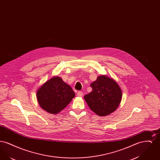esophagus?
Returning a JSON list of instances; mask_svg holds the SVG:
<instances>
[{
    "label": "esophagus",
    "mask_w": 160,
    "mask_h": 160,
    "mask_svg": "<svg viewBox=\"0 0 160 160\" xmlns=\"http://www.w3.org/2000/svg\"><path fill=\"white\" fill-rule=\"evenodd\" d=\"M77 94V96H78V97H83V93L82 91L78 92Z\"/></svg>",
    "instance_id": "obj_1"
}]
</instances>
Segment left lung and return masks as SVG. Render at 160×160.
Returning <instances> with one entry per match:
<instances>
[{
    "label": "left lung",
    "mask_w": 160,
    "mask_h": 160,
    "mask_svg": "<svg viewBox=\"0 0 160 160\" xmlns=\"http://www.w3.org/2000/svg\"><path fill=\"white\" fill-rule=\"evenodd\" d=\"M92 91L84 98L92 110L100 116L113 113L122 99V91L113 79L100 76L91 84Z\"/></svg>",
    "instance_id": "1"
}]
</instances>
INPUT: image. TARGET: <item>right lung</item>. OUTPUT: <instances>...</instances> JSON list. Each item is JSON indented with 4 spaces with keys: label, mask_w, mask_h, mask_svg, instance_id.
Listing matches in <instances>:
<instances>
[{
    "label": "right lung",
    "mask_w": 160,
    "mask_h": 160,
    "mask_svg": "<svg viewBox=\"0 0 160 160\" xmlns=\"http://www.w3.org/2000/svg\"><path fill=\"white\" fill-rule=\"evenodd\" d=\"M75 97L70 86L60 77H53L43 84L37 91L39 106L48 113L58 114L68 105Z\"/></svg>",
    "instance_id": "obj_1"
}]
</instances>
